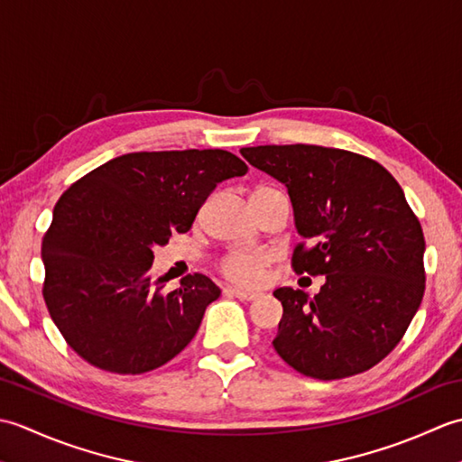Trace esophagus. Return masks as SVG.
Masks as SVG:
<instances>
[{
	"label": "esophagus",
	"mask_w": 462,
	"mask_h": 462,
	"mask_svg": "<svg viewBox=\"0 0 462 462\" xmlns=\"http://www.w3.org/2000/svg\"><path fill=\"white\" fill-rule=\"evenodd\" d=\"M224 291L228 293V296H234V298L244 300V301H252V300L258 298L256 291H246V290H240V288H226Z\"/></svg>",
	"instance_id": "esophagus-1"
}]
</instances>
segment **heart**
I'll return each instance as SVG.
<instances>
[{
  "label": "heart",
  "instance_id": "1",
  "mask_svg": "<svg viewBox=\"0 0 462 462\" xmlns=\"http://www.w3.org/2000/svg\"><path fill=\"white\" fill-rule=\"evenodd\" d=\"M268 256L262 252H232L222 258L220 272L240 286H258L263 276Z\"/></svg>",
  "mask_w": 462,
  "mask_h": 462
}]
</instances>
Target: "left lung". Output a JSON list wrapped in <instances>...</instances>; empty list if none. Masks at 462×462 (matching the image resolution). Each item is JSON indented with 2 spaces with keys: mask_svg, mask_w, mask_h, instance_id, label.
Wrapping results in <instances>:
<instances>
[{
  "mask_svg": "<svg viewBox=\"0 0 462 462\" xmlns=\"http://www.w3.org/2000/svg\"><path fill=\"white\" fill-rule=\"evenodd\" d=\"M286 184L306 240L296 273L326 276L319 293L278 288L273 349L306 377L343 379L377 365L405 336L425 293V238L387 169L349 151L266 144L240 151Z\"/></svg>",
  "mask_w": 462,
  "mask_h": 462,
  "instance_id": "obj_1",
  "label": "left lung"
}]
</instances>
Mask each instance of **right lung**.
Masks as SVG:
<instances>
[{
	"label": "right lung",
	"instance_id": "add662e5",
	"mask_svg": "<svg viewBox=\"0 0 462 462\" xmlns=\"http://www.w3.org/2000/svg\"><path fill=\"white\" fill-rule=\"evenodd\" d=\"M248 166L220 149L129 152L73 182L43 236V298L77 356L139 375L189 346L220 288L204 273L154 280V248L184 234L216 184Z\"/></svg>",
	"mask_w": 462,
	"mask_h": 462
}]
</instances>
